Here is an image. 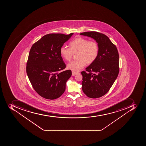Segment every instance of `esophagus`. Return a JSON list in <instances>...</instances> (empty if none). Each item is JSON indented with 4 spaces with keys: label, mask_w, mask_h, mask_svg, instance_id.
<instances>
[{
    "label": "esophagus",
    "mask_w": 146,
    "mask_h": 146,
    "mask_svg": "<svg viewBox=\"0 0 146 146\" xmlns=\"http://www.w3.org/2000/svg\"><path fill=\"white\" fill-rule=\"evenodd\" d=\"M79 72H72V76H75V75H76L78 74H79Z\"/></svg>",
    "instance_id": "obj_1"
}]
</instances>
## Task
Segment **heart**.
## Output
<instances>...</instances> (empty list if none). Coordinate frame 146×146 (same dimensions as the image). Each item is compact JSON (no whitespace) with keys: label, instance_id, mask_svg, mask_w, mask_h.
Segmentation results:
<instances>
[{"label":"heart","instance_id":"b5f03b06","mask_svg":"<svg viewBox=\"0 0 146 146\" xmlns=\"http://www.w3.org/2000/svg\"><path fill=\"white\" fill-rule=\"evenodd\" d=\"M70 48L62 46L60 48V54L67 61L72 59L74 54H77L78 60L72 61L68 65V68L74 72H77L85 66L94 62L98 57L99 46L94 40L89 41L82 37L75 38L69 43Z\"/></svg>","mask_w":146,"mask_h":146}]
</instances>
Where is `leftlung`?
Returning <instances> with one entry per match:
<instances>
[{
  "label": "left lung",
  "instance_id": "left-lung-1",
  "mask_svg": "<svg viewBox=\"0 0 146 146\" xmlns=\"http://www.w3.org/2000/svg\"><path fill=\"white\" fill-rule=\"evenodd\" d=\"M94 39L99 53L94 62L82 71V90L89 98H100L109 91L119 72V56L115 45L108 36L96 31L80 34Z\"/></svg>",
  "mask_w": 146,
  "mask_h": 146
}]
</instances>
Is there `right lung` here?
Returning <instances> with one entry per match:
<instances>
[{"label": "right lung", "mask_w": 146, "mask_h": 146, "mask_svg": "<svg viewBox=\"0 0 146 146\" xmlns=\"http://www.w3.org/2000/svg\"><path fill=\"white\" fill-rule=\"evenodd\" d=\"M74 33L48 34L31 46L27 63V73L32 87L40 96L48 100L60 97L66 89V83L71 70L60 72L65 63L60 48Z\"/></svg>", "instance_id": "add662e5"}]
</instances>
